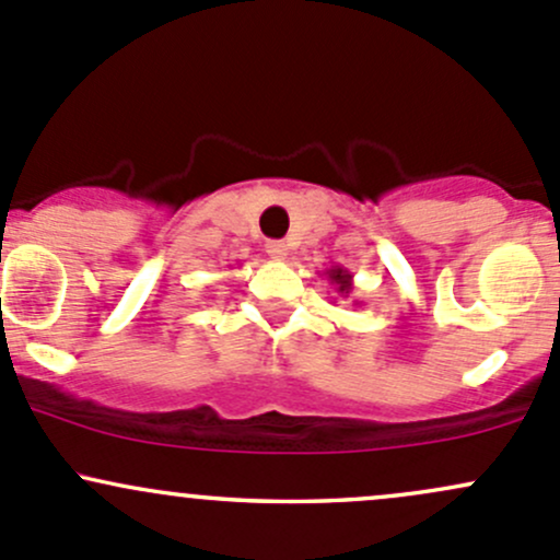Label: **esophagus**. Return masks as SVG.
I'll return each mask as SVG.
<instances>
[{"mask_svg":"<svg viewBox=\"0 0 560 560\" xmlns=\"http://www.w3.org/2000/svg\"><path fill=\"white\" fill-rule=\"evenodd\" d=\"M265 252H268V255L273 257V260H284V257H287V244H281V241H268V244H265Z\"/></svg>","mask_w":560,"mask_h":560,"instance_id":"1","label":"esophagus"}]
</instances>
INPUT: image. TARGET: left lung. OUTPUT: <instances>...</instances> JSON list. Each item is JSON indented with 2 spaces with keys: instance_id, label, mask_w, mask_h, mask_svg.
Here are the masks:
<instances>
[{
  "instance_id": "left-lung-1",
  "label": "left lung",
  "mask_w": 560,
  "mask_h": 560,
  "mask_svg": "<svg viewBox=\"0 0 560 560\" xmlns=\"http://www.w3.org/2000/svg\"><path fill=\"white\" fill-rule=\"evenodd\" d=\"M325 276H327L329 284H332L335 290H338L340 298H349L351 295V290H354V276H351L349 270L340 268V265H332V268L325 270Z\"/></svg>"
}]
</instances>
